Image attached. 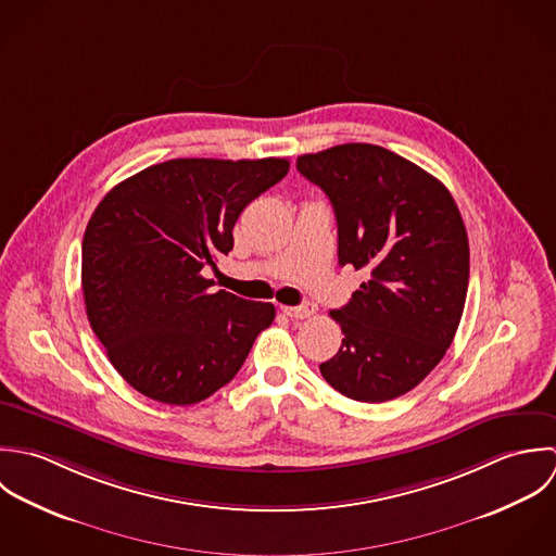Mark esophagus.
<instances>
[{
  "label": "esophagus",
  "mask_w": 556,
  "mask_h": 556,
  "mask_svg": "<svg viewBox=\"0 0 556 556\" xmlns=\"http://www.w3.org/2000/svg\"><path fill=\"white\" fill-rule=\"evenodd\" d=\"M281 309L292 320H305V318H312L318 312V307L314 303H305V305H299V307H281Z\"/></svg>",
  "instance_id": "obj_1"
}]
</instances>
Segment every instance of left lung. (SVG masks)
Listing matches in <instances>:
<instances>
[{
  "label": "left lung",
  "instance_id": "8db88e82",
  "mask_svg": "<svg viewBox=\"0 0 556 556\" xmlns=\"http://www.w3.org/2000/svg\"><path fill=\"white\" fill-rule=\"evenodd\" d=\"M296 169L333 204L339 264L369 273L331 312L343 339L320 374L356 402L400 397L441 363L464 312L470 251L455 200L374 143L303 154Z\"/></svg>",
  "mask_w": 556,
  "mask_h": 556
}]
</instances>
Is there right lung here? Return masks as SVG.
<instances>
[{"mask_svg":"<svg viewBox=\"0 0 556 556\" xmlns=\"http://www.w3.org/2000/svg\"><path fill=\"white\" fill-rule=\"evenodd\" d=\"M288 159H172L115 185L88 222L81 288L92 331L115 371L172 406L211 397L275 320L270 303L211 292L202 270L233 247L249 202Z\"/></svg>","mask_w":556,"mask_h":556,"instance_id":"obj_1","label":"right lung"}]
</instances>
